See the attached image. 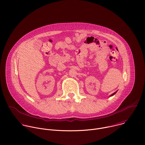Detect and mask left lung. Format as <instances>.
Instances as JSON below:
<instances>
[{
	"label": "left lung",
	"instance_id": "8db88e82",
	"mask_svg": "<svg viewBox=\"0 0 145 145\" xmlns=\"http://www.w3.org/2000/svg\"><path fill=\"white\" fill-rule=\"evenodd\" d=\"M117 92V91H116V92H114V93H112V95H110V96H109V97H110V96H113V95H115V94H116V92Z\"/></svg>",
	"mask_w": 145,
	"mask_h": 145
}]
</instances>
